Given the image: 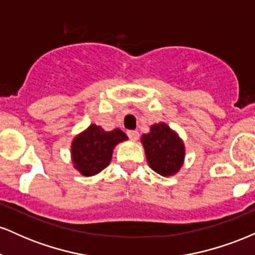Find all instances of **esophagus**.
<instances>
[{"label": "esophagus", "mask_w": 255, "mask_h": 255, "mask_svg": "<svg viewBox=\"0 0 255 255\" xmlns=\"http://www.w3.org/2000/svg\"><path fill=\"white\" fill-rule=\"evenodd\" d=\"M127 135L129 136L130 140L135 141V140H137V137H139V131H137V130H127Z\"/></svg>", "instance_id": "34e87169"}]
</instances>
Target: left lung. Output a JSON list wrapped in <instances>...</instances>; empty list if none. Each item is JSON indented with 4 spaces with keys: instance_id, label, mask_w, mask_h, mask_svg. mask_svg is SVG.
Segmentation results:
<instances>
[{
    "instance_id": "8db88e82",
    "label": "left lung",
    "mask_w": 255,
    "mask_h": 255,
    "mask_svg": "<svg viewBox=\"0 0 255 255\" xmlns=\"http://www.w3.org/2000/svg\"><path fill=\"white\" fill-rule=\"evenodd\" d=\"M141 144L148 165L157 174L172 176L183 165V141L164 122L152 125L150 133L141 136Z\"/></svg>"
}]
</instances>
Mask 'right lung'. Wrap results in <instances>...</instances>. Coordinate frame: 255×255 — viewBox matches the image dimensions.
Instances as JSON below:
<instances>
[{"mask_svg": "<svg viewBox=\"0 0 255 255\" xmlns=\"http://www.w3.org/2000/svg\"><path fill=\"white\" fill-rule=\"evenodd\" d=\"M128 137L120 128L105 131L101 126L91 125L72 141V162L84 176H93L110 164L113 150Z\"/></svg>", "mask_w": 255, "mask_h": 255, "instance_id": "add662e5", "label": "right lung"}]
</instances>
